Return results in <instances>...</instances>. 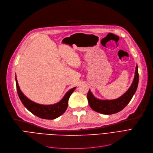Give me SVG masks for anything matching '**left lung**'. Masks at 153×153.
I'll return each mask as SVG.
<instances>
[{"label":"left lung","mask_w":153,"mask_h":153,"mask_svg":"<svg viewBox=\"0 0 153 153\" xmlns=\"http://www.w3.org/2000/svg\"><path fill=\"white\" fill-rule=\"evenodd\" d=\"M139 82L138 67L136 65L133 82L129 89L122 96L114 100H100L94 97L90 90L87 94L88 103L93 110L104 114H112L121 111L132 99Z\"/></svg>","instance_id":"left-lung-1"}]
</instances>
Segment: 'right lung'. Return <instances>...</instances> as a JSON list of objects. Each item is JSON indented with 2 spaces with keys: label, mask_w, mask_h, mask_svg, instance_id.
Wrapping results in <instances>:
<instances>
[{
  "label": "right lung",
  "mask_w": 153,
  "mask_h": 153,
  "mask_svg": "<svg viewBox=\"0 0 153 153\" xmlns=\"http://www.w3.org/2000/svg\"><path fill=\"white\" fill-rule=\"evenodd\" d=\"M16 82L18 95L24 106L32 114L40 118L46 120L55 119L65 113L68 107V101L69 98L76 88V87H74V88L70 89L65 94L63 98L57 103L50 105H44L33 102V101L28 99L26 96L24 95V94L20 89L16 75Z\"/></svg>",
  "instance_id": "right-lung-1"
}]
</instances>
